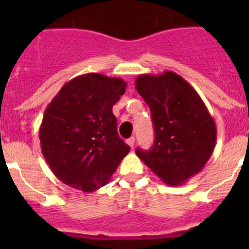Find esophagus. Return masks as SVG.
Returning <instances> with one entry per match:
<instances>
[{"instance_id":"34e87169","label":"esophagus","mask_w":249,"mask_h":249,"mask_svg":"<svg viewBox=\"0 0 249 249\" xmlns=\"http://www.w3.org/2000/svg\"><path fill=\"white\" fill-rule=\"evenodd\" d=\"M127 144H128V146H131V147H133V144H135V137L128 138V140H127Z\"/></svg>"}]
</instances>
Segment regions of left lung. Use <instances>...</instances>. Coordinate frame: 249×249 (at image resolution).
<instances>
[{"mask_svg":"<svg viewBox=\"0 0 249 249\" xmlns=\"http://www.w3.org/2000/svg\"><path fill=\"white\" fill-rule=\"evenodd\" d=\"M135 82L151 109L156 137L151 151L137 148L136 155L163 183L181 186L212 156L214 120L196 89L175 72L140 74Z\"/></svg>","mask_w":249,"mask_h":249,"instance_id":"left-lung-1","label":"left lung"}]
</instances>
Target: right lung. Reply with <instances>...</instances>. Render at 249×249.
<instances>
[{"instance_id":"obj_1","label":"right lung","mask_w":249,"mask_h":249,"mask_svg":"<svg viewBox=\"0 0 249 249\" xmlns=\"http://www.w3.org/2000/svg\"><path fill=\"white\" fill-rule=\"evenodd\" d=\"M126 87L122 78L81 74L65 83L48 103L39 141L43 157L59 181L83 192L108 183L129 152L112 112Z\"/></svg>"}]
</instances>
